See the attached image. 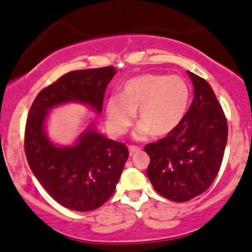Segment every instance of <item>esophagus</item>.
Segmentation results:
<instances>
[{
  "mask_svg": "<svg viewBox=\"0 0 252 252\" xmlns=\"http://www.w3.org/2000/svg\"><path fill=\"white\" fill-rule=\"evenodd\" d=\"M128 151H129V155H134L135 152H139L140 151V148H138V146H134V145H129L128 146Z\"/></svg>",
  "mask_w": 252,
  "mask_h": 252,
  "instance_id": "esophagus-1",
  "label": "esophagus"
}]
</instances>
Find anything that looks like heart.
I'll use <instances>...</instances> for the list:
<instances>
[{
	"mask_svg": "<svg viewBox=\"0 0 252 252\" xmlns=\"http://www.w3.org/2000/svg\"><path fill=\"white\" fill-rule=\"evenodd\" d=\"M189 102L190 88L182 77L149 73L135 76L125 82L120 97L112 96L107 101V127L114 134L124 133L138 111L141 123L134 137L145 139L151 132L163 137L182 123Z\"/></svg>",
	"mask_w": 252,
	"mask_h": 252,
	"instance_id": "obj_1",
	"label": "heart"
}]
</instances>
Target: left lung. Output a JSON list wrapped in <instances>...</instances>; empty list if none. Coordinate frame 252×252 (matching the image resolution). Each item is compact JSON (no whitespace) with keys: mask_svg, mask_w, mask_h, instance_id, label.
<instances>
[{"mask_svg":"<svg viewBox=\"0 0 252 252\" xmlns=\"http://www.w3.org/2000/svg\"><path fill=\"white\" fill-rule=\"evenodd\" d=\"M187 72L194 98L185 119L165 138L144 148L155 190L175 202L189 201L211 187L227 143V121L213 89L200 76Z\"/></svg>","mask_w":252,"mask_h":252,"instance_id":"left-lung-1","label":"left lung"}]
</instances>
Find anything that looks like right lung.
Masks as SVG:
<instances>
[{"label":"right lung","mask_w":252,"mask_h":252,"mask_svg":"<svg viewBox=\"0 0 252 252\" xmlns=\"http://www.w3.org/2000/svg\"><path fill=\"white\" fill-rule=\"evenodd\" d=\"M115 73L113 66L65 73L36 95L28 112L25 151L31 170L45 190L69 210L94 211L112 196L128 150L101 134L94 121L72 145L59 146L46 133L47 117L55 107L72 102L101 114L106 88Z\"/></svg>","instance_id":"add662e5"}]
</instances>
